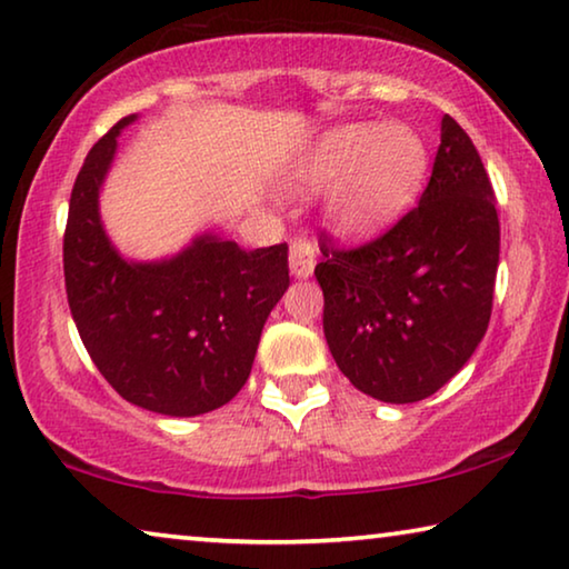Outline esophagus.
<instances>
[{
	"label": "esophagus",
	"instance_id": "obj_1",
	"mask_svg": "<svg viewBox=\"0 0 569 569\" xmlns=\"http://www.w3.org/2000/svg\"><path fill=\"white\" fill-rule=\"evenodd\" d=\"M288 266H291V273L296 278H311L313 268H317V248H313V242L306 238L293 240L291 250H288Z\"/></svg>",
	"mask_w": 569,
	"mask_h": 569
}]
</instances>
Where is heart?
<instances>
[{
  "label": "heart",
  "mask_w": 569,
  "mask_h": 569,
  "mask_svg": "<svg viewBox=\"0 0 569 569\" xmlns=\"http://www.w3.org/2000/svg\"><path fill=\"white\" fill-rule=\"evenodd\" d=\"M428 164L426 141L408 123L337 126L293 159L283 187L299 197L327 189L329 228L341 238H367L408 210Z\"/></svg>",
  "instance_id": "heart-1"
}]
</instances>
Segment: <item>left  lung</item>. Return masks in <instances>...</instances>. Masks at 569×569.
I'll return each mask as SVG.
<instances>
[{
	"label": "left lung",
	"instance_id": "left-lung-1",
	"mask_svg": "<svg viewBox=\"0 0 569 569\" xmlns=\"http://www.w3.org/2000/svg\"><path fill=\"white\" fill-rule=\"evenodd\" d=\"M323 337L341 375L369 398H430L461 372L491 319L499 218L468 133L446 113L418 207L357 250L321 246Z\"/></svg>",
	"mask_w": 569,
	"mask_h": 569
}]
</instances>
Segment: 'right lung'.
Masks as SVG:
<instances>
[{
  "label": "right lung",
  "mask_w": 569,
  "mask_h": 569,
  "mask_svg": "<svg viewBox=\"0 0 569 569\" xmlns=\"http://www.w3.org/2000/svg\"><path fill=\"white\" fill-rule=\"evenodd\" d=\"M126 116L88 151L70 194L62 268L73 321L108 385L137 408L194 418L246 385L260 333L288 288V246L240 248L204 230L174 256H123L101 192Z\"/></svg>",
  "instance_id": "1"
}]
</instances>
